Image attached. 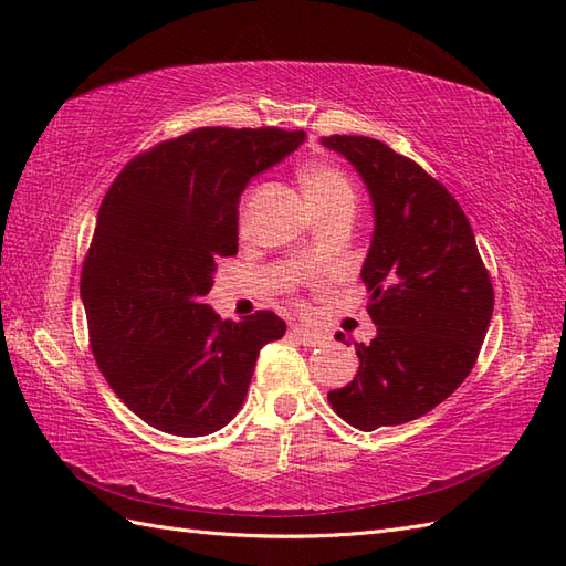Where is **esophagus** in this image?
<instances>
[{
  "instance_id": "esophagus-1",
  "label": "esophagus",
  "mask_w": 566,
  "mask_h": 566,
  "mask_svg": "<svg viewBox=\"0 0 566 566\" xmlns=\"http://www.w3.org/2000/svg\"><path fill=\"white\" fill-rule=\"evenodd\" d=\"M290 335H292V338H296L298 343H304L306 347H316V345L321 343V335H318V333L306 331V328H302V326H294V328L290 331Z\"/></svg>"
}]
</instances>
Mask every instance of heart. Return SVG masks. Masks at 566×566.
I'll return each mask as SVG.
<instances>
[{
  "instance_id": "obj_1",
  "label": "heart",
  "mask_w": 566,
  "mask_h": 566,
  "mask_svg": "<svg viewBox=\"0 0 566 566\" xmlns=\"http://www.w3.org/2000/svg\"><path fill=\"white\" fill-rule=\"evenodd\" d=\"M308 201L321 213L333 207H355L357 191L353 179L333 163H308L298 172Z\"/></svg>"
}]
</instances>
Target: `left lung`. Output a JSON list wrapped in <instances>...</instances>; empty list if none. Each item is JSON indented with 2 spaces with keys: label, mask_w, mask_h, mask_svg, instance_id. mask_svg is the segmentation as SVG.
Segmentation results:
<instances>
[{
  "label": "left lung",
  "mask_w": 566,
  "mask_h": 566,
  "mask_svg": "<svg viewBox=\"0 0 566 566\" xmlns=\"http://www.w3.org/2000/svg\"><path fill=\"white\" fill-rule=\"evenodd\" d=\"M323 146L355 165L375 203L363 282L377 338L355 343L357 375L328 401L365 432L401 426L432 411L472 371L494 314V284L462 207L423 167L367 136H328Z\"/></svg>",
  "instance_id": "1"
}]
</instances>
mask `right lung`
<instances>
[{
    "label": "right lung",
    "instance_id": "right-lung-1",
    "mask_svg": "<svg viewBox=\"0 0 566 566\" xmlns=\"http://www.w3.org/2000/svg\"><path fill=\"white\" fill-rule=\"evenodd\" d=\"M304 130L203 126L138 153L112 182L82 264L90 347L114 394L170 436L221 430L245 401L274 311L221 321L203 304L238 252L250 177L302 146Z\"/></svg>",
    "mask_w": 566,
    "mask_h": 566
}]
</instances>
